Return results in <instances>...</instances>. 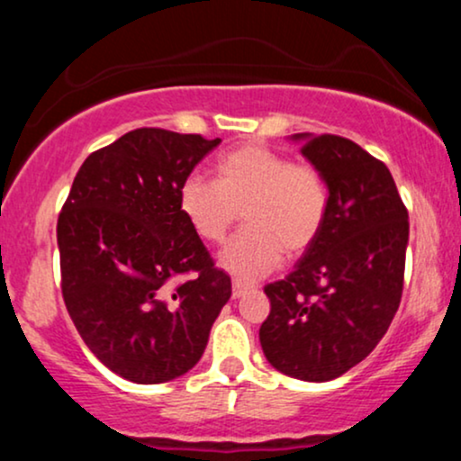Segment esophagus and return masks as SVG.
I'll list each match as a JSON object with an SVG mask.
<instances>
[{
	"label": "esophagus",
	"instance_id": "esophagus-1",
	"mask_svg": "<svg viewBox=\"0 0 461 461\" xmlns=\"http://www.w3.org/2000/svg\"><path fill=\"white\" fill-rule=\"evenodd\" d=\"M249 290H251V285L240 282V279H234V284H231V297L234 299H240L242 294H247Z\"/></svg>",
	"mask_w": 461,
	"mask_h": 461
}]
</instances>
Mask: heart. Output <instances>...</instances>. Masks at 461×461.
I'll return each mask as SVG.
<instances>
[{"instance_id": "obj_1", "label": "heart", "mask_w": 461, "mask_h": 461, "mask_svg": "<svg viewBox=\"0 0 461 461\" xmlns=\"http://www.w3.org/2000/svg\"><path fill=\"white\" fill-rule=\"evenodd\" d=\"M177 205L190 230L219 245L238 219L247 227L221 264L238 279H260L282 262L314 245L330 205V190L314 164L290 162L267 147L245 145L214 164V182L188 176L179 184Z\"/></svg>"}]
</instances>
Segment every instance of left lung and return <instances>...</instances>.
<instances>
[{"label": "left lung", "instance_id": "1", "mask_svg": "<svg viewBox=\"0 0 461 461\" xmlns=\"http://www.w3.org/2000/svg\"><path fill=\"white\" fill-rule=\"evenodd\" d=\"M297 139L325 177L330 205L294 271L264 285L271 314L260 342L279 373L330 382L377 347L399 310L410 221L382 160L336 134Z\"/></svg>", "mask_w": 461, "mask_h": 461}]
</instances>
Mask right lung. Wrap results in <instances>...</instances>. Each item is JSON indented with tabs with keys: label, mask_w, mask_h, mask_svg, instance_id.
<instances>
[{
	"label": "right lung",
	"mask_w": 461,
	"mask_h": 461,
	"mask_svg": "<svg viewBox=\"0 0 461 461\" xmlns=\"http://www.w3.org/2000/svg\"><path fill=\"white\" fill-rule=\"evenodd\" d=\"M219 142L131 130L84 160L58 216L68 316L95 357L128 382L188 373L231 297L230 275L177 205L179 184Z\"/></svg>",
	"instance_id": "right-lung-1"
}]
</instances>
